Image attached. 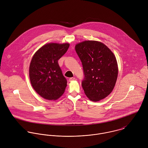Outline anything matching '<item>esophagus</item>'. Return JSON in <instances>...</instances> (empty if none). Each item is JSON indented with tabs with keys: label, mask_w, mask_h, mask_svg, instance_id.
I'll use <instances>...</instances> for the list:
<instances>
[{
	"label": "esophagus",
	"mask_w": 148,
	"mask_h": 148,
	"mask_svg": "<svg viewBox=\"0 0 148 148\" xmlns=\"http://www.w3.org/2000/svg\"><path fill=\"white\" fill-rule=\"evenodd\" d=\"M75 80V77H71V78H69V81L71 82H72V81Z\"/></svg>",
	"instance_id": "34e87169"
}]
</instances>
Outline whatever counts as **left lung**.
Here are the masks:
<instances>
[{"label":"left lung","mask_w":148,"mask_h":148,"mask_svg":"<svg viewBox=\"0 0 148 148\" xmlns=\"http://www.w3.org/2000/svg\"><path fill=\"white\" fill-rule=\"evenodd\" d=\"M75 50L83 65L84 77L82 87L92 101L107 97L113 90L118 76L116 57L102 42L86 40L77 44Z\"/></svg>","instance_id":"1"}]
</instances>
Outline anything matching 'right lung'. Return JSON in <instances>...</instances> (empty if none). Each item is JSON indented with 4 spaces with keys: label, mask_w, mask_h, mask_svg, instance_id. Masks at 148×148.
Masks as SVG:
<instances>
[{
    "label": "right lung",
    "mask_w": 148,
    "mask_h": 148,
    "mask_svg": "<svg viewBox=\"0 0 148 148\" xmlns=\"http://www.w3.org/2000/svg\"><path fill=\"white\" fill-rule=\"evenodd\" d=\"M69 43H48L34 54L29 65V75L34 90L49 100L59 99L64 92L67 81L58 60L67 51Z\"/></svg>",
    "instance_id": "obj_1"
}]
</instances>
